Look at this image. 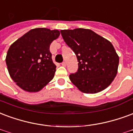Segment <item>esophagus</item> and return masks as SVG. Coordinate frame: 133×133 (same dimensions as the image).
I'll list each match as a JSON object with an SVG mask.
<instances>
[{
  "mask_svg": "<svg viewBox=\"0 0 133 133\" xmlns=\"http://www.w3.org/2000/svg\"><path fill=\"white\" fill-rule=\"evenodd\" d=\"M62 65L64 67H65L66 66V63H65V62H63V63H62Z\"/></svg>",
  "mask_w": 133,
  "mask_h": 133,
  "instance_id": "obj_1",
  "label": "esophagus"
}]
</instances>
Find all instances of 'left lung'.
I'll list each match as a JSON object with an SVG mask.
<instances>
[{"instance_id":"left-lung-1","label":"left lung","mask_w":133,"mask_h":133,"mask_svg":"<svg viewBox=\"0 0 133 133\" xmlns=\"http://www.w3.org/2000/svg\"><path fill=\"white\" fill-rule=\"evenodd\" d=\"M77 58V72L70 75L79 91L96 94L111 84L118 72L119 57L109 40L88 29L61 30Z\"/></svg>"}]
</instances>
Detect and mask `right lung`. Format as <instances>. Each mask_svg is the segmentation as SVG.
<instances>
[{"label":"right lung","mask_w":133,"mask_h":133,"mask_svg":"<svg viewBox=\"0 0 133 133\" xmlns=\"http://www.w3.org/2000/svg\"><path fill=\"white\" fill-rule=\"evenodd\" d=\"M60 36L57 29H31L11 44L5 62L10 76L17 86L28 92H37L54 78L56 66L49 51Z\"/></svg>","instance_id":"1"}]
</instances>
